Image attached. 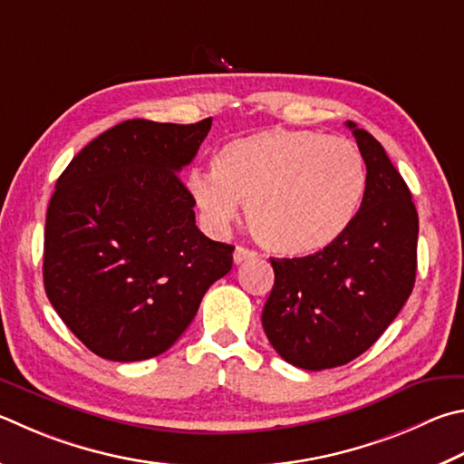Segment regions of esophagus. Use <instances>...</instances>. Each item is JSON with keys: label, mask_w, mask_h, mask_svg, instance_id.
<instances>
[{"label": "esophagus", "mask_w": 464, "mask_h": 464, "mask_svg": "<svg viewBox=\"0 0 464 464\" xmlns=\"http://www.w3.org/2000/svg\"><path fill=\"white\" fill-rule=\"evenodd\" d=\"M257 254L254 249H247V247H243V246H237L235 247V254H233V261L235 264H243V261H247V259H254Z\"/></svg>", "instance_id": "esophagus-1"}]
</instances>
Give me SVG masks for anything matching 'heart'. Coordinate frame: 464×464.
<instances>
[{"mask_svg": "<svg viewBox=\"0 0 464 464\" xmlns=\"http://www.w3.org/2000/svg\"><path fill=\"white\" fill-rule=\"evenodd\" d=\"M210 175L190 179L197 205L217 227L247 207L266 249L313 256L341 237L365 190L363 160L351 141L304 130H264L233 138L210 158Z\"/></svg>", "mask_w": 464, "mask_h": 464, "instance_id": "1", "label": "heart"}]
</instances>
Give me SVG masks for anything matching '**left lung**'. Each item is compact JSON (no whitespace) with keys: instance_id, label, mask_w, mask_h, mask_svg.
I'll return each mask as SVG.
<instances>
[{"instance_id":"1","label":"left lung","mask_w":464,"mask_h":464,"mask_svg":"<svg viewBox=\"0 0 464 464\" xmlns=\"http://www.w3.org/2000/svg\"><path fill=\"white\" fill-rule=\"evenodd\" d=\"M365 160L355 218L314 256L272 261L261 324L277 355L308 372L349 363L393 323L416 282L418 213L383 146L347 121Z\"/></svg>"}]
</instances>
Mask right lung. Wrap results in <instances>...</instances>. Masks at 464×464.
Instances as JSON below:
<instances>
[{"label":"right lung","instance_id":"add662e5","mask_svg":"<svg viewBox=\"0 0 464 464\" xmlns=\"http://www.w3.org/2000/svg\"><path fill=\"white\" fill-rule=\"evenodd\" d=\"M213 125L130 120L82 148L56 180L44 288L72 334L109 361L162 355L229 274L233 246L195 223L180 180Z\"/></svg>","mask_w":464,"mask_h":464}]
</instances>
